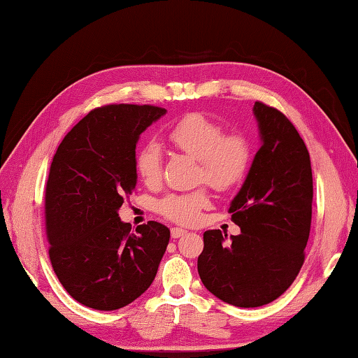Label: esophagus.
<instances>
[{"label": "esophagus", "mask_w": 358, "mask_h": 358, "mask_svg": "<svg viewBox=\"0 0 358 358\" xmlns=\"http://www.w3.org/2000/svg\"><path fill=\"white\" fill-rule=\"evenodd\" d=\"M186 234H187V231L186 229H181V227H172V229H171L172 238H180V237H183V235H186Z\"/></svg>", "instance_id": "esophagus-1"}]
</instances>
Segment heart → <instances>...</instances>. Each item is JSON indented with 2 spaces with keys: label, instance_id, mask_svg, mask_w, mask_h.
<instances>
[{
  "label": "heart",
  "instance_id": "heart-1",
  "mask_svg": "<svg viewBox=\"0 0 358 358\" xmlns=\"http://www.w3.org/2000/svg\"><path fill=\"white\" fill-rule=\"evenodd\" d=\"M167 138L175 148L200 162V180L212 187L224 191L245 177L249 166L250 148L240 134H224L214 120L203 113H189L175 123ZM135 171L146 186L157 185L162 178V149L155 141H149L136 150ZM206 191L167 195L158 203V210L177 223H194L200 210L208 208Z\"/></svg>",
  "mask_w": 358,
  "mask_h": 358
}]
</instances>
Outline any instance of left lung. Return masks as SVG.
<instances>
[{"instance_id": "obj_1", "label": "left lung", "mask_w": 358, "mask_h": 358, "mask_svg": "<svg viewBox=\"0 0 358 358\" xmlns=\"http://www.w3.org/2000/svg\"><path fill=\"white\" fill-rule=\"evenodd\" d=\"M260 149L231 201L241 234H203L199 273L210 294L238 308L273 301L305 262L313 218V171L305 141L280 110L254 104Z\"/></svg>"}]
</instances>
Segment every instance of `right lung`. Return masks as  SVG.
Listing matches in <instances>:
<instances>
[{"instance_id":"right-lung-1","label":"right lung","mask_w":358,"mask_h":358,"mask_svg":"<svg viewBox=\"0 0 358 358\" xmlns=\"http://www.w3.org/2000/svg\"><path fill=\"white\" fill-rule=\"evenodd\" d=\"M166 115L155 106L110 104L83 118L57 149L45 185L49 257L72 299L98 310L148 291L171 231L149 222L131 232L118 210L136 186L140 135Z\"/></svg>"}]
</instances>
